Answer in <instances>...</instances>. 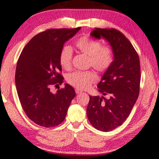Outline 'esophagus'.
<instances>
[{
	"mask_svg": "<svg viewBox=\"0 0 159 159\" xmlns=\"http://www.w3.org/2000/svg\"><path fill=\"white\" fill-rule=\"evenodd\" d=\"M75 91H76V93L78 94V93H81L82 92V90H79V89H78V88H76V90H75Z\"/></svg>",
	"mask_w": 159,
	"mask_h": 159,
	"instance_id": "34e87169",
	"label": "esophagus"
}]
</instances>
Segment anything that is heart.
Listing matches in <instances>:
<instances>
[{"mask_svg":"<svg viewBox=\"0 0 159 159\" xmlns=\"http://www.w3.org/2000/svg\"><path fill=\"white\" fill-rule=\"evenodd\" d=\"M76 46L80 52L88 55V64L98 71H104L111 65L114 60L112 50L107 45L102 46L99 41L82 37L76 41ZM72 55V48L69 45H64L61 48L59 60L63 68L69 69L71 66ZM97 79V75L93 71H75L66 76L67 82L80 90L90 88Z\"/></svg>","mask_w":159,"mask_h":159,"instance_id":"heart-1","label":"heart"}]
</instances>
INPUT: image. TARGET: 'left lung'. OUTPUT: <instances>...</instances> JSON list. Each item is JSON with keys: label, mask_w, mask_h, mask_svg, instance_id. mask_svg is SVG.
<instances>
[{"label": "left lung", "mask_w": 159, "mask_h": 159, "mask_svg": "<svg viewBox=\"0 0 159 159\" xmlns=\"http://www.w3.org/2000/svg\"><path fill=\"white\" fill-rule=\"evenodd\" d=\"M90 36L105 39L111 45L114 60L98 84L104 96H90L87 116L97 130H114L128 117L139 92L140 65L133 45L121 32L115 29L95 28Z\"/></svg>", "instance_id": "1"}]
</instances>
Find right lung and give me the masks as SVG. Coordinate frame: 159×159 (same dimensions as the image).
Returning a JSON list of instances; mask_svg holds the SVG:
<instances>
[{
	"mask_svg": "<svg viewBox=\"0 0 159 159\" xmlns=\"http://www.w3.org/2000/svg\"><path fill=\"white\" fill-rule=\"evenodd\" d=\"M80 29H48L32 38L21 51L16 67V88L23 110L37 125L50 128L60 124L76 96L67 83L55 93L50 86L64 82L58 73L61 71L60 51Z\"/></svg>",
	"mask_w": 159,
	"mask_h": 159,
	"instance_id": "obj_1",
	"label": "right lung"
}]
</instances>
